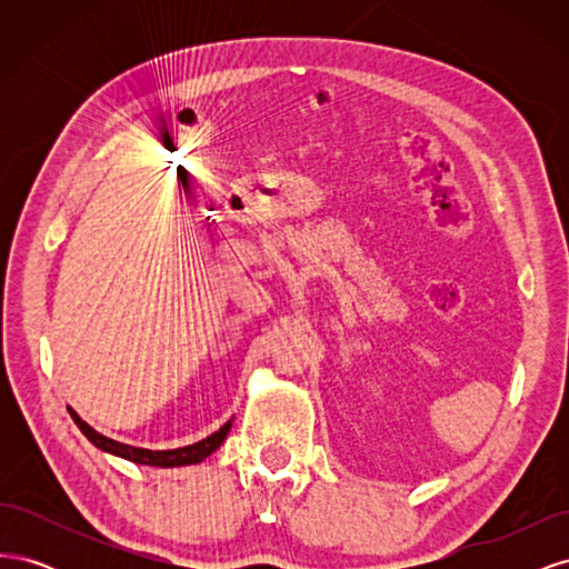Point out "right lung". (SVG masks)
I'll return each mask as SVG.
<instances>
[{"mask_svg":"<svg viewBox=\"0 0 569 569\" xmlns=\"http://www.w3.org/2000/svg\"><path fill=\"white\" fill-rule=\"evenodd\" d=\"M68 412H71L73 422L80 427V432L88 437L97 446V449L107 451L111 456H118V458H126L137 465H151V468H182V465L201 462L203 458H209L222 441H226L230 427H232V420H228L218 429V432H213L211 437H206L197 443H189V446H182V449H170V451H149V449H137V446L120 443L104 435H99L97 429H92L88 422H84L73 408H68Z\"/></svg>","mask_w":569,"mask_h":569,"instance_id":"right-lung-1","label":"right lung"}]
</instances>
